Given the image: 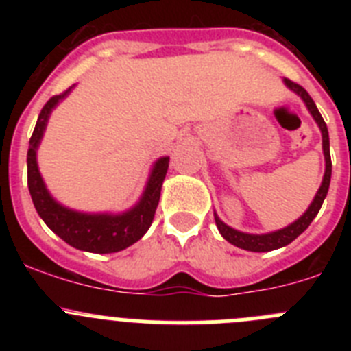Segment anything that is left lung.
<instances>
[{"mask_svg":"<svg viewBox=\"0 0 351 351\" xmlns=\"http://www.w3.org/2000/svg\"><path fill=\"white\" fill-rule=\"evenodd\" d=\"M285 84H287L288 88L291 91H295L297 95H300L306 105H308L309 112L313 114L315 121L318 123L322 130V137H324V154H325V176H324V181H322L320 190L316 193L315 200L311 202L309 209L300 216L297 221H293L291 225H288L287 228L283 230H278V232H272V234H263V235H253V234H243V232H237L234 228H230L228 225L221 221V219L214 214V221H216V226H218L219 234L228 241L230 244L234 246L241 247V250H246V251H255V253H262V251H272V250H278V247H283L287 244H290L291 241H295L300 234H302L311 221L315 219V216L318 214L320 210L322 204H324L325 197H327V191H328V184H330V173H332V161H330V151H328V130L327 125H325L324 117L322 114L318 112V108H316L315 101H313L311 96L308 95V91L299 86L297 82L290 79H285Z\"/></svg>","mask_w":351,"mask_h":351,"instance_id":"left-lung-1","label":"left lung"}]
</instances>
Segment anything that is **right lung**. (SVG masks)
<instances>
[{"mask_svg": "<svg viewBox=\"0 0 351 351\" xmlns=\"http://www.w3.org/2000/svg\"><path fill=\"white\" fill-rule=\"evenodd\" d=\"M68 91L70 89L52 96L40 112L33 135L29 138V149H27V188H29L31 198L40 218L56 235H60L64 243L77 250L91 251V253H116L137 243L153 223L154 213L160 202L161 184L169 169V158H161L156 161L144 197L137 207H133L125 214H119V216L80 214L54 202L40 178L38 167H36V147L47 125L49 114L56 107V104L68 95Z\"/></svg>", "mask_w": 351, "mask_h": 351, "instance_id": "1", "label": "right lung"}]
</instances>
